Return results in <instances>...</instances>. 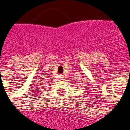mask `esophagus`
Instances as JSON below:
<instances>
[{"instance_id":"34e87169","label":"esophagus","mask_w":130,"mask_h":130,"mask_svg":"<svg viewBox=\"0 0 130 130\" xmlns=\"http://www.w3.org/2000/svg\"><path fill=\"white\" fill-rule=\"evenodd\" d=\"M59 77H60V79H63V75H60Z\"/></svg>"}]
</instances>
